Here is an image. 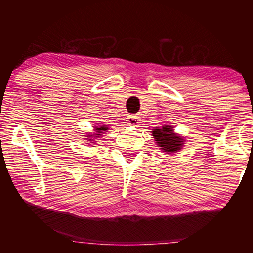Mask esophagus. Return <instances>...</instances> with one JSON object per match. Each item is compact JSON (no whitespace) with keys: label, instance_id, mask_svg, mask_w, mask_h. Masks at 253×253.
<instances>
[{"label":"esophagus","instance_id":"esophagus-1","mask_svg":"<svg viewBox=\"0 0 253 253\" xmlns=\"http://www.w3.org/2000/svg\"><path fill=\"white\" fill-rule=\"evenodd\" d=\"M127 122H129L130 126H137L138 124H139V117L137 115H130L127 117Z\"/></svg>","mask_w":253,"mask_h":253}]
</instances>
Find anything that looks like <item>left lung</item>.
Returning <instances> with one entry per match:
<instances>
[{"label":"left lung","mask_w":253,"mask_h":253,"mask_svg":"<svg viewBox=\"0 0 253 253\" xmlns=\"http://www.w3.org/2000/svg\"><path fill=\"white\" fill-rule=\"evenodd\" d=\"M157 145L160 146L162 152L171 154L179 151L183 146V138L174 133L172 126H164L162 127H155L152 131Z\"/></svg>","instance_id":"1"}]
</instances>
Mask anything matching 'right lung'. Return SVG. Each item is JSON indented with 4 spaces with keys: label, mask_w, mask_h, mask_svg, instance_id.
<instances>
[{
    "label": "right lung",
    "mask_w": 253,
    "mask_h": 253,
    "mask_svg": "<svg viewBox=\"0 0 253 253\" xmlns=\"http://www.w3.org/2000/svg\"><path fill=\"white\" fill-rule=\"evenodd\" d=\"M94 129H95V131H96V133L93 134V136H94V138L100 137V136H101V133H103V131H107V127H106L105 126H99V127H94ZM87 138H89L88 143H93V141H94V140H93L92 137L87 136Z\"/></svg>",
    "instance_id": "1"
}]
</instances>
